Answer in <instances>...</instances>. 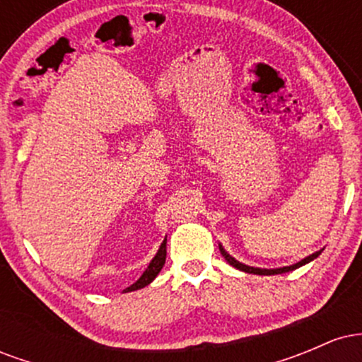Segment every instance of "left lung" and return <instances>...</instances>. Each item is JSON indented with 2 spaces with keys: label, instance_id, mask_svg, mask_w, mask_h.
Wrapping results in <instances>:
<instances>
[{
  "label": "left lung",
  "instance_id": "obj_1",
  "mask_svg": "<svg viewBox=\"0 0 362 362\" xmlns=\"http://www.w3.org/2000/svg\"><path fill=\"white\" fill-rule=\"evenodd\" d=\"M219 250H221L223 257H224V259H226L228 264L233 265L235 269H238V271H243V272H247V274H257V276H276V274H284V272L294 271V269L301 267V265H305V264H308V262L315 260L320 255V253H322V250L311 253L310 257H306V259H303L301 262H298V264L288 265V267H281V269H259V267H250V265H245V264H242V262H238L236 259H233V257H231L230 253L224 250L221 245H219Z\"/></svg>",
  "mask_w": 362,
  "mask_h": 362
}]
</instances>
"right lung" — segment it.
I'll return each instance as SVG.
<instances>
[{
	"label": "right lung",
	"instance_id": "1",
	"mask_svg": "<svg viewBox=\"0 0 362 362\" xmlns=\"http://www.w3.org/2000/svg\"><path fill=\"white\" fill-rule=\"evenodd\" d=\"M165 259H167V238H165L163 243L160 245V248H158L156 255L153 257L151 262H149L148 269L143 272V276H141L139 279L134 282V284H131V286H129V288H126L124 291H126V293H129V291L141 289V288H144V286H148L149 282H153V279H155L158 274H160L161 269H163Z\"/></svg>",
	"mask_w": 362,
	"mask_h": 362
}]
</instances>
